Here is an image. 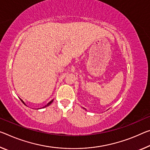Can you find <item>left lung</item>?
Returning <instances> with one entry per match:
<instances>
[{"instance_id":"8db88e82","label":"left lung","mask_w":150,"mask_h":150,"mask_svg":"<svg viewBox=\"0 0 150 150\" xmlns=\"http://www.w3.org/2000/svg\"><path fill=\"white\" fill-rule=\"evenodd\" d=\"M83 109H85V108H83Z\"/></svg>"}]
</instances>
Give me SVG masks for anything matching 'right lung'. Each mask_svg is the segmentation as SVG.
<instances>
[{
    "instance_id": "obj_1",
    "label": "right lung",
    "mask_w": 150,
    "mask_h": 150,
    "mask_svg": "<svg viewBox=\"0 0 150 150\" xmlns=\"http://www.w3.org/2000/svg\"><path fill=\"white\" fill-rule=\"evenodd\" d=\"M21 99V101H22V102H23V103L24 104H25V105H26V104L25 103V102H24V101H23L22 100V99ZM53 100H54V99H52V100H51V101H49V103H47L46 105H45V106H44V107H43V108H46V107H47V106H49V105H51V104L52 103H53Z\"/></svg>"
}]
</instances>
